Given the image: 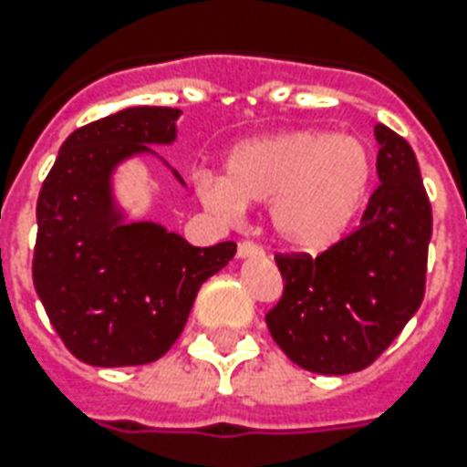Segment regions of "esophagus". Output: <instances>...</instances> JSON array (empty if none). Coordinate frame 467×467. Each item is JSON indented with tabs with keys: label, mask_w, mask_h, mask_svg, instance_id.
Segmentation results:
<instances>
[{
	"label": "esophagus",
	"mask_w": 467,
	"mask_h": 467,
	"mask_svg": "<svg viewBox=\"0 0 467 467\" xmlns=\"http://www.w3.org/2000/svg\"><path fill=\"white\" fill-rule=\"evenodd\" d=\"M264 249L254 242H240V247H237V256L240 259H249V256H262Z\"/></svg>",
	"instance_id": "34e87169"
}]
</instances>
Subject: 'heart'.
<instances>
[{"instance_id":"b5f03b06","label":"heart","mask_w":467,"mask_h":467,"mask_svg":"<svg viewBox=\"0 0 467 467\" xmlns=\"http://www.w3.org/2000/svg\"><path fill=\"white\" fill-rule=\"evenodd\" d=\"M373 182L368 145L354 135L291 130L242 142L227 157L225 179L203 176L208 208L237 215L269 203L271 233L293 252L317 254L344 237Z\"/></svg>"}]
</instances>
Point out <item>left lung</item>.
I'll use <instances>...</instances> for the list:
<instances>
[{"label":"left lung","instance_id":"8db88e82","mask_svg":"<svg viewBox=\"0 0 467 467\" xmlns=\"http://www.w3.org/2000/svg\"><path fill=\"white\" fill-rule=\"evenodd\" d=\"M378 179L356 233L319 256L276 254L284 296L266 315L300 368L347 376L376 361L424 300L431 203L405 138L378 123Z\"/></svg>","mask_w":467,"mask_h":467}]
</instances>
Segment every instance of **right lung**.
<instances>
[{
  "label": "right lung",
  "instance_id": "right-lung-1",
  "mask_svg": "<svg viewBox=\"0 0 467 467\" xmlns=\"http://www.w3.org/2000/svg\"><path fill=\"white\" fill-rule=\"evenodd\" d=\"M179 116V109L133 106L77 128L40 189L33 285L65 347L89 366L161 358L198 288L237 252L234 242L193 247L160 223H133L116 196L120 164L161 160L152 145L176 140ZM171 174L186 186L176 169Z\"/></svg>",
  "mask_w": 467,
  "mask_h": 467
}]
</instances>
